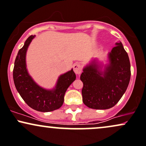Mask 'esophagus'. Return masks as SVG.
Returning a JSON list of instances; mask_svg holds the SVG:
<instances>
[{"label":"esophagus","mask_w":146,"mask_h":146,"mask_svg":"<svg viewBox=\"0 0 146 146\" xmlns=\"http://www.w3.org/2000/svg\"><path fill=\"white\" fill-rule=\"evenodd\" d=\"M82 66L80 64H78V63H75L74 65H73V71H74L77 75H80L81 72H82Z\"/></svg>","instance_id":"obj_1"}]
</instances>
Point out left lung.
<instances>
[{"label":"left lung","instance_id":"obj_1","mask_svg":"<svg viewBox=\"0 0 146 146\" xmlns=\"http://www.w3.org/2000/svg\"><path fill=\"white\" fill-rule=\"evenodd\" d=\"M108 54L109 64L103 71L94 60L84 68L80 80L84 103L95 110L113 108L123 96L131 79V64L121 42Z\"/></svg>","mask_w":146,"mask_h":146}]
</instances>
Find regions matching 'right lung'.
Wrapping results in <instances>:
<instances>
[{"mask_svg":"<svg viewBox=\"0 0 146 146\" xmlns=\"http://www.w3.org/2000/svg\"><path fill=\"white\" fill-rule=\"evenodd\" d=\"M35 36H30L17 53L13 71L14 84L21 97L29 107L38 111H52L62 105L64 94L75 81L76 75L73 69L61 75L52 90L43 88L35 83L28 73L26 64V52Z\"/></svg>","mask_w":146,"mask_h":146,"instance_id":"add662e5","label":"right lung"}]
</instances>
